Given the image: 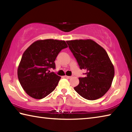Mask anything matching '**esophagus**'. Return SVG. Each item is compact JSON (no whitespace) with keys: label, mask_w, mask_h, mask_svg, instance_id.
<instances>
[{"label":"esophagus","mask_w":132,"mask_h":132,"mask_svg":"<svg viewBox=\"0 0 132 132\" xmlns=\"http://www.w3.org/2000/svg\"><path fill=\"white\" fill-rule=\"evenodd\" d=\"M64 77L66 78V79H70V78L71 77V76H64Z\"/></svg>","instance_id":"1"}]
</instances>
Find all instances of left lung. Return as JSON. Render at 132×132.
Masks as SVG:
<instances>
[{
  "label": "left lung",
  "instance_id": "left-lung-1",
  "mask_svg": "<svg viewBox=\"0 0 132 132\" xmlns=\"http://www.w3.org/2000/svg\"><path fill=\"white\" fill-rule=\"evenodd\" d=\"M80 69L86 70V76L80 77L75 90L85 99L95 100L102 97L110 88L114 67L104 49L92 39L67 41Z\"/></svg>",
  "mask_w": 132,
  "mask_h": 132
}]
</instances>
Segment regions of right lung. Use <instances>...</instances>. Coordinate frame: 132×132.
I'll use <instances>...</instances> for the list:
<instances>
[{
	"mask_svg": "<svg viewBox=\"0 0 132 132\" xmlns=\"http://www.w3.org/2000/svg\"><path fill=\"white\" fill-rule=\"evenodd\" d=\"M67 47L64 41L48 39L38 40L24 51L18 67L17 76L28 95L39 100L55 90L61 77L49 70L55 69L57 55Z\"/></svg>",
	"mask_w": 132,
	"mask_h": 132,
	"instance_id": "right-lung-1",
	"label": "right lung"
}]
</instances>
